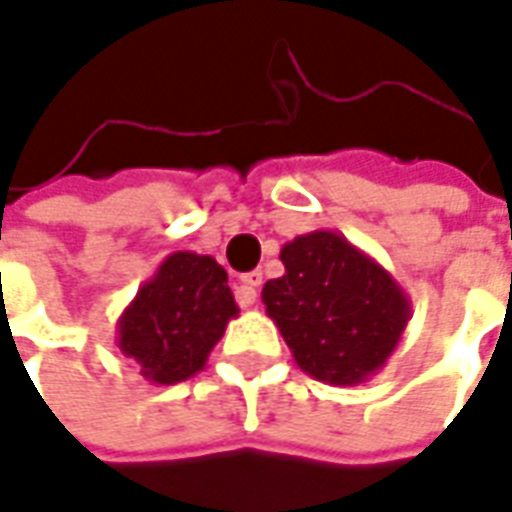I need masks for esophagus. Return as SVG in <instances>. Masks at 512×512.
<instances>
[{
    "label": "esophagus",
    "instance_id": "esophagus-1",
    "mask_svg": "<svg viewBox=\"0 0 512 512\" xmlns=\"http://www.w3.org/2000/svg\"><path fill=\"white\" fill-rule=\"evenodd\" d=\"M260 282H263V271H246V274H241V291H238V302L241 305H255Z\"/></svg>",
    "mask_w": 512,
    "mask_h": 512
}]
</instances>
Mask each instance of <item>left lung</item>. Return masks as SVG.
Here are the masks:
<instances>
[{"label":"left lung","mask_w":512,"mask_h":512,"mask_svg":"<svg viewBox=\"0 0 512 512\" xmlns=\"http://www.w3.org/2000/svg\"><path fill=\"white\" fill-rule=\"evenodd\" d=\"M280 260L285 274L263 285V305L296 366L327 385L377 374L410 321L399 282L341 232L296 235Z\"/></svg>","instance_id":"1"}]
</instances>
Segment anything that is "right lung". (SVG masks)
Returning <instances> with one entry per match:
<instances>
[{"instance_id":"add662e5","label":"right lung","mask_w":512,"mask_h":512,"mask_svg":"<svg viewBox=\"0 0 512 512\" xmlns=\"http://www.w3.org/2000/svg\"><path fill=\"white\" fill-rule=\"evenodd\" d=\"M235 316L227 271L210 255L174 252L124 307L116 346L141 366L144 380L174 385L205 368Z\"/></svg>"}]
</instances>
